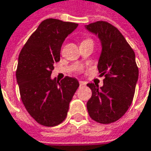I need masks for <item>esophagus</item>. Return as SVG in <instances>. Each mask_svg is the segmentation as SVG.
<instances>
[{
	"label": "esophagus",
	"mask_w": 151,
	"mask_h": 151,
	"mask_svg": "<svg viewBox=\"0 0 151 151\" xmlns=\"http://www.w3.org/2000/svg\"><path fill=\"white\" fill-rule=\"evenodd\" d=\"M79 83H80V86H85V85H86V82H85V81H81Z\"/></svg>",
	"instance_id": "obj_1"
}]
</instances>
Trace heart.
I'll return each mask as SVG.
<instances>
[{
    "instance_id": "1",
    "label": "heart",
    "mask_w": 151,
    "mask_h": 151,
    "mask_svg": "<svg viewBox=\"0 0 151 151\" xmlns=\"http://www.w3.org/2000/svg\"><path fill=\"white\" fill-rule=\"evenodd\" d=\"M88 40H91V39H86V40H84V41H88ZM92 41V40H91Z\"/></svg>"
}]
</instances>
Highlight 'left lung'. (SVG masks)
<instances>
[{"instance_id":"obj_1","label":"left lung","mask_w":151,"mask_h":151,"mask_svg":"<svg viewBox=\"0 0 151 151\" xmlns=\"http://www.w3.org/2000/svg\"><path fill=\"white\" fill-rule=\"evenodd\" d=\"M85 28L101 41L97 67L101 76H105L101 88L94 83L87 84L92 90L88 112L94 121L110 124L119 119L132 102L138 79L135 53L121 32L108 22L97 21Z\"/></svg>"}]
</instances>
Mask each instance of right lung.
Segmentation results:
<instances>
[{
    "label": "right lung",
    "instance_id": "obj_1",
    "mask_svg": "<svg viewBox=\"0 0 151 151\" xmlns=\"http://www.w3.org/2000/svg\"><path fill=\"white\" fill-rule=\"evenodd\" d=\"M78 24L47 19L40 23L21 50L16 79L21 101L29 114L45 126H56L67 116L70 102L79 87L77 79H51L61 47Z\"/></svg>",
    "mask_w": 151,
    "mask_h": 151
}]
</instances>
